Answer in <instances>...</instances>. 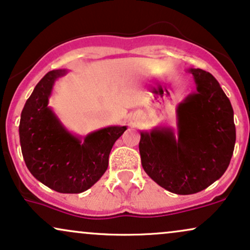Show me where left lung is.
Here are the masks:
<instances>
[{"instance_id": "8db88e82", "label": "left lung", "mask_w": 250, "mask_h": 250, "mask_svg": "<svg viewBox=\"0 0 250 250\" xmlns=\"http://www.w3.org/2000/svg\"><path fill=\"white\" fill-rule=\"evenodd\" d=\"M196 91L178 106V137L171 128L140 132L144 171L175 194H194L224 175L236 132L234 111L219 82L209 72L189 69Z\"/></svg>"}]
</instances>
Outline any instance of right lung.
Here are the masks:
<instances>
[{
	"label": "right lung",
	"instance_id": "1",
	"mask_svg": "<svg viewBox=\"0 0 250 250\" xmlns=\"http://www.w3.org/2000/svg\"><path fill=\"white\" fill-rule=\"evenodd\" d=\"M66 70H52L35 86L20 122L23 159L38 181L60 193H82L108 166V155L126 126H108L82 140L65 130L48 106L55 81Z\"/></svg>",
	"mask_w": 250,
	"mask_h": 250
}]
</instances>
